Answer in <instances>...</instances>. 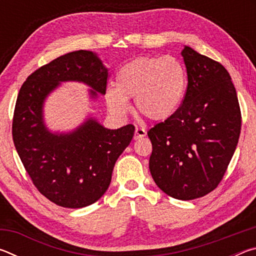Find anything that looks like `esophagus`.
I'll return each mask as SVG.
<instances>
[{"label": "esophagus", "mask_w": 256, "mask_h": 256, "mask_svg": "<svg viewBox=\"0 0 256 256\" xmlns=\"http://www.w3.org/2000/svg\"><path fill=\"white\" fill-rule=\"evenodd\" d=\"M146 136V131L142 128H136V132H134V140H138Z\"/></svg>", "instance_id": "34e87169"}]
</instances>
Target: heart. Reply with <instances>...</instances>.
Masks as SVG:
<instances>
[{"mask_svg":"<svg viewBox=\"0 0 256 256\" xmlns=\"http://www.w3.org/2000/svg\"><path fill=\"white\" fill-rule=\"evenodd\" d=\"M188 76L178 60L172 56H138L116 73L115 86H108L106 102L115 114L130 110L134 98L136 110L151 120L170 118L184 97Z\"/></svg>","mask_w":256,"mask_h":256,"instance_id":"obj_1","label":"heart"}]
</instances>
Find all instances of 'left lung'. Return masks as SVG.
I'll return each mask as SVG.
<instances>
[{
  "mask_svg": "<svg viewBox=\"0 0 256 256\" xmlns=\"http://www.w3.org/2000/svg\"><path fill=\"white\" fill-rule=\"evenodd\" d=\"M188 86L182 105L148 132L149 168L158 188L194 200L222 182L236 150L242 114L236 89L222 64L185 46Z\"/></svg>",
  "mask_w": 256,
  "mask_h": 256,
  "instance_id": "1",
  "label": "left lung"
}]
</instances>
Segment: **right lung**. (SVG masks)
<instances>
[{"label":"right lung","mask_w":256,"mask_h":256,"mask_svg":"<svg viewBox=\"0 0 256 256\" xmlns=\"http://www.w3.org/2000/svg\"><path fill=\"white\" fill-rule=\"evenodd\" d=\"M107 79L96 54L76 50L38 68L20 88L12 122L14 146L34 185L60 206L84 208L104 196L134 126L108 130L89 118L71 133H50L42 120L44 100L64 81L84 82L96 98L106 94Z\"/></svg>","instance_id":"add662e5"}]
</instances>
